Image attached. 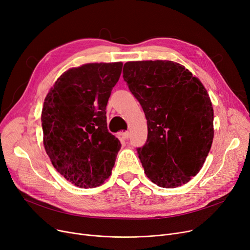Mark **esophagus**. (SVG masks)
<instances>
[{
  "instance_id": "34e87169",
  "label": "esophagus",
  "mask_w": 250,
  "mask_h": 250,
  "mask_svg": "<svg viewBox=\"0 0 250 250\" xmlns=\"http://www.w3.org/2000/svg\"><path fill=\"white\" fill-rule=\"evenodd\" d=\"M120 136L122 137V139L124 140H127L129 138V133L128 132H121Z\"/></svg>"
}]
</instances>
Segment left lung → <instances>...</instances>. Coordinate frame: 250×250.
<instances>
[{"label":"left lung","instance_id":"1","mask_svg":"<svg viewBox=\"0 0 250 250\" xmlns=\"http://www.w3.org/2000/svg\"><path fill=\"white\" fill-rule=\"evenodd\" d=\"M124 79L147 118L148 139L138 149L147 177L165 188L186 185L200 172L214 139L207 89L172 61L127 62Z\"/></svg>","mask_w":250,"mask_h":250}]
</instances>
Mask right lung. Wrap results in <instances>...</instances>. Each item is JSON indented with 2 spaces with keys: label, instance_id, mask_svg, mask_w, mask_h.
Wrapping results in <instances>:
<instances>
[{
  "label": "right lung",
  "instance_id": "add662e5",
  "mask_svg": "<svg viewBox=\"0 0 250 250\" xmlns=\"http://www.w3.org/2000/svg\"><path fill=\"white\" fill-rule=\"evenodd\" d=\"M122 69V62L71 68L44 99L45 152L57 171L76 187H99L111 174L122 144L107 130L105 108Z\"/></svg>",
  "mask_w": 250,
  "mask_h": 250
}]
</instances>
